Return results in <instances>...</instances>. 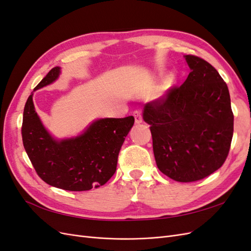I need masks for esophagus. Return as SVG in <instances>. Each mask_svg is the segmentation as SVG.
Instances as JSON below:
<instances>
[{
	"mask_svg": "<svg viewBox=\"0 0 251 251\" xmlns=\"http://www.w3.org/2000/svg\"><path fill=\"white\" fill-rule=\"evenodd\" d=\"M133 115L135 117V123L136 124H141L142 123V112L140 110L134 111Z\"/></svg>",
	"mask_w": 251,
	"mask_h": 251,
	"instance_id": "34e87169",
	"label": "esophagus"
}]
</instances>
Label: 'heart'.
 Instances as JSON below:
<instances>
[{"instance_id": "b5f03b06", "label": "heart", "mask_w": 251, "mask_h": 251, "mask_svg": "<svg viewBox=\"0 0 251 251\" xmlns=\"http://www.w3.org/2000/svg\"><path fill=\"white\" fill-rule=\"evenodd\" d=\"M168 80H169V81H171V80H172V77H169V79H168Z\"/></svg>"}]
</instances>
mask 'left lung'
<instances>
[{
	"mask_svg": "<svg viewBox=\"0 0 251 251\" xmlns=\"http://www.w3.org/2000/svg\"><path fill=\"white\" fill-rule=\"evenodd\" d=\"M181 86L144 104L158 169L178 182H194L219 170L229 153L233 113L229 91L218 71L188 54Z\"/></svg>",
	"mask_w": 251,
	"mask_h": 251,
	"instance_id": "1",
	"label": "left lung"
}]
</instances>
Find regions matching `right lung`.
Masks as SVG:
<instances>
[{
	"label": "right lung",
	"instance_id": "add662e5",
	"mask_svg": "<svg viewBox=\"0 0 251 251\" xmlns=\"http://www.w3.org/2000/svg\"><path fill=\"white\" fill-rule=\"evenodd\" d=\"M58 75L59 68H52L34 90L49 85ZM134 121L133 116L100 119L78 137L56 141L42 125L31 94L23 114V144L46 183L65 191H90L107 183L115 174L119 151Z\"/></svg>",
	"mask_w": 251,
	"mask_h": 251
}]
</instances>
